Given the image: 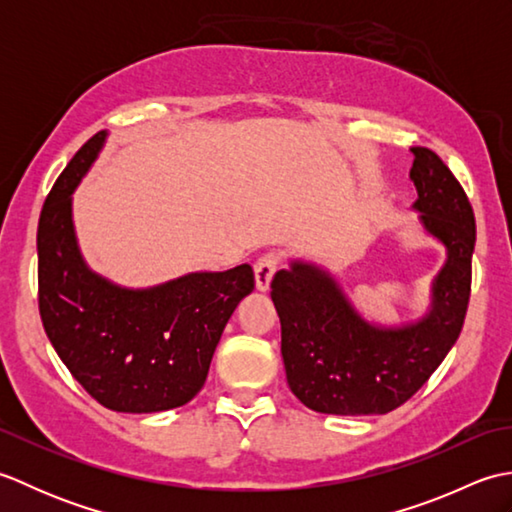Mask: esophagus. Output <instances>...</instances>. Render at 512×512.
<instances>
[{"instance_id":"esophagus-1","label":"esophagus","mask_w":512,"mask_h":512,"mask_svg":"<svg viewBox=\"0 0 512 512\" xmlns=\"http://www.w3.org/2000/svg\"><path fill=\"white\" fill-rule=\"evenodd\" d=\"M277 257L275 255H264L259 262L255 264V286L259 292H268L270 290V281H273L277 273Z\"/></svg>"}]
</instances>
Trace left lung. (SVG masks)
Here are the masks:
<instances>
[{
  "label": "left lung",
  "mask_w": 512,
  "mask_h": 512,
  "mask_svg": "<svg viewBox=\"0 0 512 512\" xmlns=\"http://www.w3.org/2000/svg\"><path fill=\"white\" fill-rule=\"evenodd\" d=\"M409 180L424 235L444 248L418 319L380 323L354 306L328 266L295 257L273 279L286 378L303 405L332 416L400 407L458 341L471 295L475 217L460 182L427 147H411Z\"/></svg>",
  "instance_id": "obj_1"
}]
</instances>
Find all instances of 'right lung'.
Masks as SVG:
<instances>
[{
    "instance_id": "obj_1",
    "label": "right lung",
    "mask_w": 512,
    "mask_h": 512,
    "mask_svg": "<svg viewBox=\"0 0 512 512\" xmlns=\"http://www.w3.org/2000/svg\"><path fill=\"white\" fill-rule=\"evenodd\" d=\"M110 132L85 143L54 182L37 231L39 312L63 365L103 407L156 413L187 405L202 389L237 303L255 288L253 268L187 273L127 288L85 262L72 193Z\"/></svg>"
}]
</instances>
